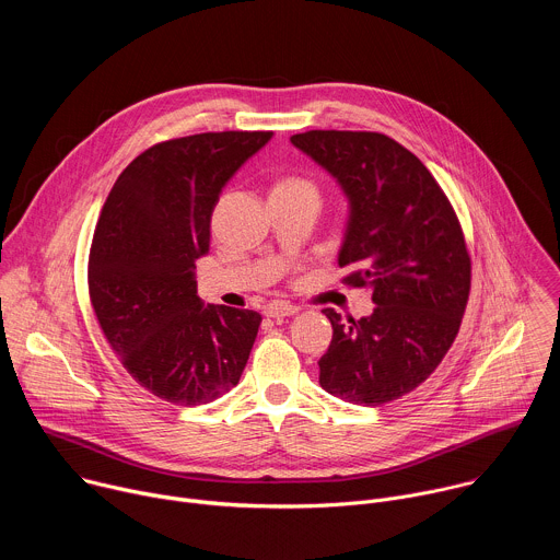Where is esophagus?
<instances>
[{
    "mask_svg": "<svg viewBox=\"0 0 560 560\" xmlns=\"http://www.w3.org/2000/svg\"><path fill=\"white\" fill-rule=\"evenodd\" d=\"M301 307L299 305H292V303H285V301H275L266 307V316H272V318H281V316H292L296 314Z\"/></svg>",
    "mask_w": 560,
    "mask_h": 560,
    "instance_id": "esophagus-1",
    "label": "esophagus"
}]
</instances>
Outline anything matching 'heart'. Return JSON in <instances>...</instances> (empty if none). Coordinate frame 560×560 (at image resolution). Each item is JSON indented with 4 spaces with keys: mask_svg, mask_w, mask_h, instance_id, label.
Listing matches in <instances>:
<instances>
[{
    "mask_svg": "<svg viewBox=\"0 0 560 560\" xmlns=\"http://www.w3.org/2000/svg\"><path fill=\"white\" fill-rule=\"evenodd\" d=\"M281 186H296V188H310L307 184H303V182H285V184H281Z\"/></svg>",
    "mask_w": 560,
    "mask_h": 560,
    "instance_id": "1",
    "label": "heart"
}]
</instances>
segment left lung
I'll list each match as a JSON object with an SVG mask.
<instances>
[{
  "label": "left lung",
  "mask_w": 560,
  "mask_h": 560,
  "mask_svg": "<svg viewBox=\"0 0 560 560\" xmlns=\"http://www.w3.org/2000/svg\"><path fill=\"white\" fill-rule=\"evenodd\" d=\"M290 141L346 195L339 266L374 303L359 322L324 310L332 341L318 383L348 404L383 406L423 383L456 339L469 294L458 219L421 159L381 132L307 130Z\"/></svg>",
  "instance_id": "8db88e82"
}]
</instances>
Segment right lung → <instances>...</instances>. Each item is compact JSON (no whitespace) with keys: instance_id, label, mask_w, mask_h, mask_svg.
Here are the masks:
<instances>
[{"instance_id":"obj_1","label":"right lung","mask_w":560,"mask_h":560,"mask_svg":"<svg viewBox=\"0 0 560 560\" xmlns=\"http://www.w3.org/2000/svg\"><path fill=\"white\" fill-rule=\"evenodd\" d=\"M272 132H203L156 143L115 182L93 236L97 322L130 376L177 406L210 404L244 374L261 314L203 305L195 261L210 250L221 190Z\"/></svg>"}]
</instances>
